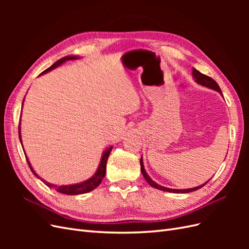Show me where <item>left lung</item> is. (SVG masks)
<instances>
[{
    "instance_id": "1",
    "label": "left lung",
    "mask_w": 249,
    "mask_h": 249,
    "mask_svg": "<svg viewBox=\"0 0 249 249\" xmlns=\"http://www.w3.org/2000/svg\"><path fill=\"white\" fill-rule=\"evenodd\" d=\"M192 77L194 79V81L197 83L198 85H201L203 87H207V88H210V89H213L215 90V91H218L221 95H222V92L220 90V87L218 86L217 83L212 79L210 78L208 76H206V74H203L201 72H199L197 70L193 69L192 70ZM223 96V95H222ZM140 166H141V172H142V176L144 177L146 182L152 186L154 188H156V189H159L161 191H165V192H171V193H189V192H193V191H196L198 189H200L201 187L205 186L209 180H207L206 183H203L197 187H194V188H189V189H171V188H167V187H164V186H161L159 184H157L154 179H152L149 178V176L147 175V172L145 171V168H144V164H143V159H142V156H141V159H140Z\"/></svg>"
}]
</instances>
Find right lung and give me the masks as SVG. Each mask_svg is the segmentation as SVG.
<instances>
[{"mask_svg": "<svg viewBox=\"0 0 249 249\" xmlns=\"http://www.w3.org/2000/svg\"><path fill=\"white\" fill-rule=\"evenodd\" d=\"M81 57L80 56H66V57H63L61 59H59L58 61H56L54 64L51 65L49 69H47L44 71H42L39 76H41V74H44L47 73L53 70L57 69L58 66L62 65L64 62L66 61H70V60H77V59H80ZM24 101L25 99L22 100V105H24ZM21 105V107H22ZM18 136H19V141H20V144L22 146V141H21V133H20V122H19V125H18ZM24 147V146H22ZM113 146L110 145L109 147H107L106 149L104 150L103 154H102V158H101V161H100V164H99V167H97L96 171L94 172V175L89 178L88 179L84 180V182H81V183H77V184H71V185H61V186H58V185H54V184H51L49 182H47V180H44L43 178H41L37 173L35 172V170L33 169L31 163H30L28 157L26 155V152L25 153V156H26V159H27V162L29 164V167L30 169H31V171L33 172V175L37 178H40L42 182L46 184L48 187L50 188H54L55 190H57L58 192L62 193V194H67V195H78V194H84V193H88L90 191L94 190L95 188L99 186L101 183L103 178H105V176H106V166H107V161H108V158H109V155L111 153ZM24 149V148H22Z\"/></svg>", "mask_w": 249, "mask_h": 249, "instance_id": "obj_1", "label": "right lung"}]
</instances>
